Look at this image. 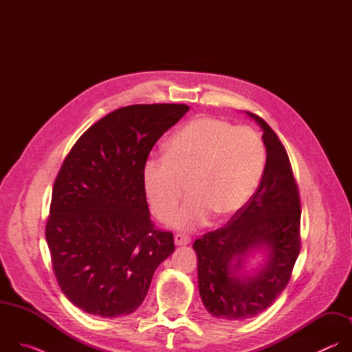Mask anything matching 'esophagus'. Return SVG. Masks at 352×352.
<instances>
[{
  "label": "esophagus",
  "mask_w": 352,
  "mask_h": 352,
  "mask_svg": "<svg viewBox=\"0 0 352 352\" xmlns=\"http://www.w3.org/2000/svg\"><path fill=\"white\" fill-rule=\"evenodd\" d=\"M174 242L177 246H181V245H188L190 242V238L185 234H175L174 235Z\"/></svg>",
  "instance_id": "1"
}]
</instances>
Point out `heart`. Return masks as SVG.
I'll return each instance as SVG.
<instances>
[{"mask_svg": "<svg viewBox=\"0 0 352 352\" xmlns=\"http://www.w3.org/2000/svg\"><path fill=\"white\" fill-rule=\"evenodd\" d=\"M266 164L261 135L248 126L200 117L181 128L166 155L150 157L143 170L144 189L155 216H168L188 184L190 196L168 223L179 230L238 214L254 197Z\"/></svg>", "mask_w": 352, "mask_h": 352, "instance_id": "heart-1", "label": "heart"}]
</instances>
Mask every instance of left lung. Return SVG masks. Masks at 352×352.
<instances>
[{
	"mask_svg": "<svg viewBox=\"0 0 352 352\" xmlns=\"http://www.w3.org/2000/svg\"><path fill=\"white\" fill-rule=\"evenodd\" d=\"M263 131L266 166L250 202L224 228L193 243L199 295L214 318L246 320L267 309L289 281L299 255L300 204L285 148L258 116L246 113ZM256 252L264 263L245 270Z\"/></svg>",
	"mask_w": 352,
	"mask_h": 352,
	"instance_id": "1",
	"label": "left lung"
}]
</instances>
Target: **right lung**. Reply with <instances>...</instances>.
Instances as JSON below:
<instances>
[{
    "label": "right lung",
    "mask_w": 352,
    "mask_h": 352,
    "mask_svg": "<svg viewBox=\"0 0 352 352\" xmlns=\"http://www.w3.org/2000/svg\"><path fill=\"white\" fill-rule=\"evenodd\" d=\"M185 104H135L91 125L74 144L53 188L45 239L57 281L74 305L100 318L135 312L173 234L150 221L143 170Z\"/></svg>",
    "instance_id": "add662e5"
}]
</instances>
